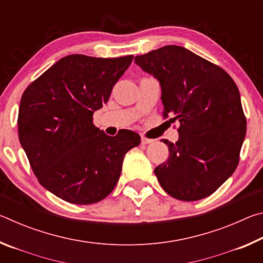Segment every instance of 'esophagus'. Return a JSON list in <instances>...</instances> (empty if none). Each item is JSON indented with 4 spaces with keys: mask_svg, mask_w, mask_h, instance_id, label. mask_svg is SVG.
Instances as JSON below:
<instances>
[{
    "mask_svg": "<svg viewBox=\"0 0 263 263\" xmlns=\"http://www.w3.org/2000/svg\"><path fill=\"white\" fill-rule=\"evenodd\" d=\"M151 142H153V139H149V138L141 137V144H144V145H147V144H151Z\"/></svg>",
    "mask_w": 263,
    "mask_h": 263,
    "instance_id": "esophagus-1",
    "label": "esophagus"
}]
</instances>
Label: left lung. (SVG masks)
I'll use <instances>...</instances> for the list:
<instances>
[{
  "label": "left lung",
  "mask_w": 263,
  "mask_h": 263,
  "mask_svg": "<svg viewBox=\"0 0 263 263\" xmlns=\"http://www.w3.org/2000/svg\"><path fill=\"white\" fill-rule=\"evenodd\" d=\"M135 60L159 81L164 117L180 122L179 140H163L169 158L154 169L159 183L180 201L208 197L234 173L246 136L237 84L182 46L160 47Z\"/></svg>",
  "instance_id": "left-lung-1"
}]
</instances>
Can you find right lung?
<instances>
[{"label":"right lung","instance_id":"1","mask_svg":"<svg viewBox=\"0 0 263 263\" xmlns=\"http://www.w3.org/2000/svg\"><path fill=\"white\" fill-rule=\"evenodd\" d=\"M133 55L112 59L64 57L25 89L18 111L20 142L44 188L64 201L87 205L117 184L138 133L110 137L92 124Z\"/></svg>","mask_w":263,"mask_h":263}]
</instances>
